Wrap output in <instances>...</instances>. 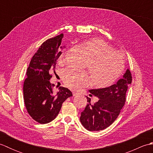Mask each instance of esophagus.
Here are the masks:
<instances>
[{
    "instance_id": "1",
    "label": "esophagus",
    "mask_w": 153,
    "mask_h": 153,
    "mask_svg": "<svg viewBox=\"0 0 153 153\" xmlns=\"http://www.w3.org/2000/svg\"><path fill=\"white\" fill-rule=\"evenodd\" d=\"M77 95H78V93H77L76 92H73V96L74 97H76Z\"/></svg>"
}]
</instances>
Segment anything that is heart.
I'll return each instance as SVG.
<instances>
[{
  "label": "heart",
  "instance_id": "b5f03b06",
  "mask_svg": "<svg viewBox=\"0 0 153 153\" xmlns=\"http://www.w3.org/2000/svg\"><path fill=\"white\" fill-rule=\"evenodd\" d=\"M82 47L89 58L87 66L92 78L93 85L97 88H106L114 83L122 74L124 63L121 55L115 53L110 45L99 38L83 42ZM62 51L60 59H63ZM65 84L70 89H79L90 83V77L85 71L67 70L63 74Z\"/></svg>",
  "mask_w": 153,
  "mask_h": 153
}]
</instances>
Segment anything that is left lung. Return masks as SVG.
<instances>
[{"label":"left lung","mask_w":153,"mask_h":153,"mask_svg":"<svg viewBox=\"0 0 153 153\" xmlns=\"http://www.w3.org/2000/svg\"><path fill=\"white\" fill-rule=\"evenodd\" d=\"M131 81V74L128 69L116 84L106 88L90 89L89 93L99 99L92 105L87 97L88 103L80 117L84 128L91 131H100L111 125L124 105L126 91Z\"/></svg>","instance_id":"left-lung-1"}]
</instances>
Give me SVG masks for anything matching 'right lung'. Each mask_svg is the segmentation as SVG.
I'll list each match as a JSON object with an SVG mask.
<instances>
[{"mask_svg": "<svg viewBox=\"0 0 153 153\" xmlns=\"http://www.w3.org/2000/svg\"><path fill=\"white\" fill-rule=\"evenodd\" d=\"M63 37L62 33L44 42L32 57L27 70L24 83L25 105L31 118L40 123L53 121L62 103L72 96L70 91L63 87H60L58 92L54 93V84L49 82L61 54Z\"/></svg>", "mask_w": 153, "mask_h": 153, "instance_id": "right-lung-1", "label": "right lung"}]
</instances>
